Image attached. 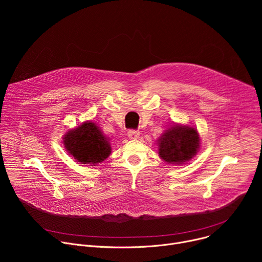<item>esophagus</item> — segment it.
<instances>
[{"label":"esophagus","instance_id":"esophagus-1","mask_svg":"<svg viewBox=\"0 0 262 262\" xmlns=\"http://www.w3.org/2000/svg\"><path fill=\"white\" fill-rule=\"evenodd\" d=\"M127 136L129 139H138L140 136V132L139 130H135V129H129L127 132Z\"/></svg>","mask_w":262,"mask_h":262}]
</instances>
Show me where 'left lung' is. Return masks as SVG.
Returning a JSON list of instances; mask_svg holds the SVG:
<instances>
[{"label":"left lung","mask_w":262,"mask_h":262,"mask_svg":"<svg viewBox=\"0 0 262 262\" xmlns=\"http://www.w3.org/2000/svg\"><path fill=\"white\" fill-rule=\"evenodd\" d=\"M159 156L167 163L181 165L196 156L200 138L191 126L173 125L159 139Z\"/></svg>","instance_id":"1"}]
</instances>
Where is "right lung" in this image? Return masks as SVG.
Wrapping results in <instances>:
<instances>
[{"mask_svg":"<svg viewBox=\"0 0 262 262\" xmlns=\"http://www.w3.org/2000/svg\"><path fill=\"white\" fill-rule=\"evenodd\" d=\"M64 147L69 155L82 164L96 165L111 154L108 140L93 122H84L79 127L68 130L63 138Z\"/></svg>","mask_w":262,"mask_h":262,"instance_id":"1","label":"right lung"}]
</instances>
